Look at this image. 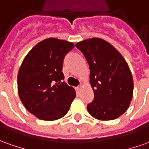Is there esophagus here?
<instances>
[{"mask_svg": "<svg viewBox=\"0 0 149 149\" xmlns=\"http://www.w3.org/2000/svg\"><path fill=\"white\" fill-rule=\"evenodd\" d=\"M81 85H79L77 87V91H80V90H81Z\"/></svg>", "mask_w": 149, "mask_h": 149, "instance_id": "1", "label": "esophagus"}]
</instances>
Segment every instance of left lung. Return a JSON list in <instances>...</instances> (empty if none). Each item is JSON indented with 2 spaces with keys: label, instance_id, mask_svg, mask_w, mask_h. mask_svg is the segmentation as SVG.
Returning a JSON list of instances; mask_svg holds the SVG:
<instances>
[{
  "label": "left lung",
  "instance_id": "1",
  "mask_svg": "<svg viewBox=\"0 0 149 149\" xmlns=\"http://www.w3.org/2000/svg\"><path fill=\"white\" fill-rule=\"evenodd\" d=\"M90 66V81L94 100L87 105L96 119L109 121L129 108L134 83L129 66L121 54L106 40L91 38L76 44Z\"/></svg>",
  "mask_w": 149,
  "mask_h": 149
}]
</instances>
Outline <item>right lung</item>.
Returning <instances> with one entry per match:
<instances>
[{"mask_svg":"<svg viewBox=\"0 0 149 149\" xmlns=\"http://www.w3.org/2000/svg\"><path fill=\"white\" fill-rule=\"evenodd\" d=\"M74 48L72 42L48 38L32 48L18 74V91L24 107L40 120L65 116L76 97L75 90L63 80V63Z\"/></svg>","mask_w":149,"mask_h":149,"instance_id":"add662e5","label":"right lung"}]
</instances>
